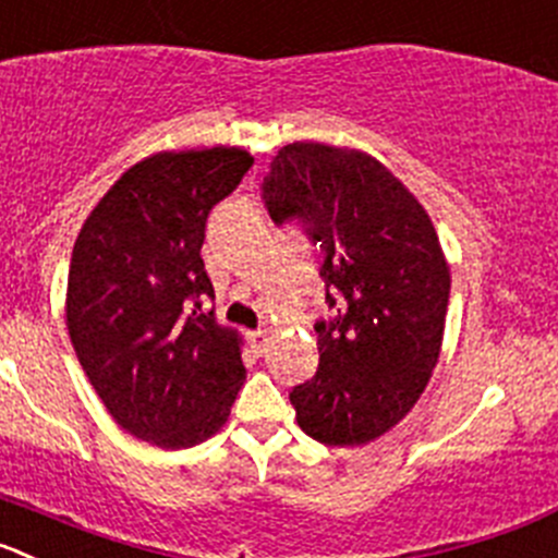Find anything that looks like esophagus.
Instances as JSON below:
<instances>
[{
	"label": "esophagus",
	"mask_w": 558,
	"mask_h": 558,
	"mask_svg": "<svg viewBox=\"0 0 558 558\" xmlns=\"http://www.w3.org/2000/svg\"><path fill=\"white\" fill-rule=\"evenodd\" d=\"M247 338H250V343H253L255 352L267 350V330H253V332H247Z\"/></svg>",
	"instance_id": "1"
}]
</instances>
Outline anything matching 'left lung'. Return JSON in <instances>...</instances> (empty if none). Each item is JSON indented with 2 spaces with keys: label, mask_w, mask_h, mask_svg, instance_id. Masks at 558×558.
<instances>
[{
  "label": "left lung",
  "mask_w": 558,
  "mask_h": 558,
  "mask_svg": "<svg viewBox=\"0 0 558 558\" xmlns=\"http://www.w3.org/2000/svg\"><path fill=\"white\" fill-rule=\"evenodd\" d=\"M275 226L319 242L325 303L319 368L289 393L296 424L325 446H361L413 410L432 377L449 264L435 226L402 181L368 154L291 143L262 184Z\"/></svg>",
  "instance_id": "8db88e82"
}]
</instances>
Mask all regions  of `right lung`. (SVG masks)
<instances>
[{
  "instance_id": "1",
  "label": "right lung",
  "mask_w": 558,
  "mask_h": 558,
  "mask_svg": "<svg viewBox=\"0 0 558 558\" xmlns=\"http://www.w3.org/2000/svg\"><path fill=\"white\" fill-rule=\"evenodd\" d=\"M253 168L242 148L137 161L82 226L68 269V332L87 379L129 435L186 449L231 415L239 336L203 314L215 286L201 247L211 208Z\"/></svg>"
}]
</instances>
